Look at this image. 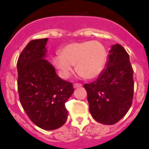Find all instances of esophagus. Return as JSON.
<instances>
[{"instance_id":"34e87169","label":"esophagus","mask_w":149,"mask_h":149,"mask_svg":"<svg viewBox=\"0 0 149 149\" xmlns=\"http://www.w3.org/2000/svg\"><path fill=\"white\" fill-rule=\"evenodd\" d=\"M81 86H82V84H80V83H74V84H73V88H75V89Z\"/></svg>"}]
</instances>
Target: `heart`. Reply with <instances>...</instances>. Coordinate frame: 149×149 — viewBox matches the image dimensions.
Segmentation results:
<instances>
[{
    "instance_id": "heart-1",
    "label": "heart",
    "mask_w": 149,
    "mask_h": 149,
    "mask_svg": "<svg viewBox=\"0 0 149 149\" xmlns=\"http://www.w3.org/2000/svg\"><path fill=\"white\" fill-rule=\"evenodd\" d=\"M107 53L102 44L95 41L72 43L63 47L60 55L54 59V63L63 78H68L76 64L80 77L95 79L106 67Z\"/></svg>"
}]
</instances>
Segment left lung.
<instances>
[{"instance_id":"left-lung-1","label":"left lung","mask_w":149,"mask_h":149,"mask_svg":"<svg viewBox=\"0 0 149 149\" xmlns=\"http://www.w3.org/2000/svg\"><path fill=\"white\" fill-rule=\"evenodd\" d=\"M84 88L89 112L98 123L113 125L125 116L133 99V69L129 54L120 44L112 46L106 68Z\"/></svg>"}]
</instances>
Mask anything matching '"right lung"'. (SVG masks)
I'll use <instances>...</instances> for the list:
<instances>
[{"instance_id":"add662e5","label":"right lung","mask_w":149,"mask_h":149,"mask_svg":"<svg viewBox=\"0 0 149 149\" xmlns=\"http://www.w3.org/2000/svg\"><path fill=\"white\" fill-rule=\"evenodd\" d=\"M48 39L30 41L19 56L17 89L23 109L33 123L54 130L67 120L65 103L73 93L72 83L63 80L45 58Z\"/></svg>"}]
</instances>
